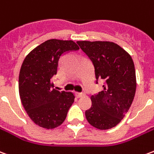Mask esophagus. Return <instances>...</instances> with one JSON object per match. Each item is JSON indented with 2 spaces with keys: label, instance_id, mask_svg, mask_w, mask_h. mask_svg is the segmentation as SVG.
Wrapping results in <instances>:
<instances>
[{
  "label": "esophagus",
  "instance_id": "1",
  "mask_svg": "<svg viewBox=\"0 0 154 154\" xmlns=\"http://www.w3.org/2000/svg\"><path fill=\"white\" fill-rule=\"evenodd\" d=\"M75 95H76V97H77V98H80V97H82L83 96H85L83 93H80V92H76Z\"/></svg>",
  "mask_w": 154,
  "mask_h": 154
}]
</instances>
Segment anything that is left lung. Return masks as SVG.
Segmentation results:
<instances>
[{
	"instance_id": "1",
	"label": "left lung",
	"mask_w": 154,
	"mask_h": 154,
	"mask_svg": "<svg viewBox=\"0 0 154 154\" xmlns=\"http://www.w3.org/2000/svg\"><path fill=\"white\" fill-rule=\"evenodd\" d=\"M95 67L97 80L105 81L103 91L91 96V106L86 110L87 121L106 130L119 124L128 112L136 91L134 64L128 52L110 41H77Z\"/></svg>"
}]
</instances>
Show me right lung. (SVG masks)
I'll return each mask as SVG.
<instances>
[{
  "instance_id": "1",
  "label": "right lung",
  "mask_w": 154,
  "mask_h": 154,
  "mask_svg": "<svg viewBox=\"0 0 154 154\" xmlns=\"http://www.w3.org/2000/svg\"><path fill=\"white\" fill-rule=\"evenodd\" d=\"M77 49L72 40L48 39L30 51L22 63L19 75L21 103L33 122L42 128L61 125L74 102V94L56 90L51 78L57 74L63 54Z\"/></svg>"
}]
</instances>
